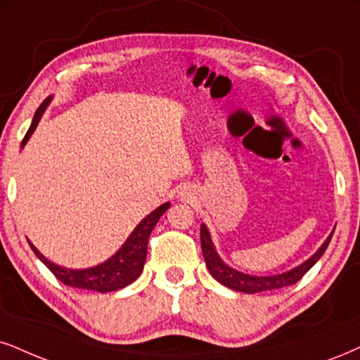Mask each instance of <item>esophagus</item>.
I'll return each instance as SVG.
<instances>
[{
    "label": "esophagus",
    "instance_id": "34e87169",
    "mask_svg": "<svg viewBox=\"0 0 360 360\" xmlns=\"http://www.w3.org/2000/svg\"><path fill=\"white\" fill-rule=\"evenodd\" d=\"M180 195H181V198H185V200H187V198H190V192H181Z\"/></svg>",
    "mask_w": 360,
    "mask_h": 360
}]
</instances>
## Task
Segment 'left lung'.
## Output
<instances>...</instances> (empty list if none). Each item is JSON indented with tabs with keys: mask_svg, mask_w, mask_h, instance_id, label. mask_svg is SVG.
<instances>
[{
	"mask_svg": "<svg viewBox=\"0 0 360 360\" xmlns=\"http://www.w3.org/2000/svg\"><path fill=\"white\" fill-rule=\"evenodd\" d=\"M334 230H332L329 237H327V240L322 243L321 248H319L316 254L310 257V259L305 260L304 264H300L299 267L288 270V272L269 275V277H257V275H248L229 267V265L220 259L219 254H217L214 242H212L210 233H208V229L203 224L200 227V242H202V252H203V259H205L207 269L215 281H219L221 285L232 288V290L245 292V294H257V292L274 290V288L294 285L295 282H299L300 278H302L304 275L314 267V265H316V262L323 255L326 248L329 247L332 235H334Z\"/></svg>",
	"mask_w": 360,
	"mask_h": 360,
	"instance_id": "1",
	"label": "left lung"
}]
</instances>
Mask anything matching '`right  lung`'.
I'll return each mask as SVG.
<instances>
[{"label": "right lung", "mask_w": 360, "mask_h": 360, "mask_svg": "<svg viewBox=\"0 0 360 360\" xmlns=\"http://www.w3.org/2000/svg\"><path fill=\"white\" fill-rule=\"evenodd\" d=\"M50 101H51V96H48V98L38 106L37 113H34L33 117V122H31L30 130L26 131L21 146H25L26 141L30 140V136L33 135L34 128L38 127L39 120H41L44 110H46V106L50 105ZM168 207H170V203L167 202L163 203V205H160L158 208H155L152 214L146 215L145 219L136 225L135 230L130 233V237L127 238V242L123 243L122 248H120L117 254L110 257L108 260H105L103 264L95 265V267H90V269L77 270V269L60 267V265L53 264V262L48 260L46 257L39 254L38 248L34 247L30 240L28 243L31 250L34 252V255H37L38 259L51 270V274L55 275L58 281L63 282L65 285L86 288V290H95V292H100V294L113 292V290H118V288L130 285L131 282H135L136 278L140 277L146 260V248H148L150 233H152V230L155 225H157L160 217L165 214Z\"/></svg>", "instance_id": "obj_1"}]
</instances>
